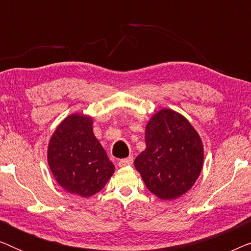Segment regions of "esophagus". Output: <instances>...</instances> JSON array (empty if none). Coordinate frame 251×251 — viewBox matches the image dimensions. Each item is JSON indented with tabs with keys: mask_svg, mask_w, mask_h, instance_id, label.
Listing matches in <instances>:
<instances>
[{
	"mask_svg": "<svg viewBox=\"0 0 251 251\" xmlns=\"http://www.w3.org/2000/svg\"><path fill=\"white\" fill-rule=\"evenodd\" d=\"M132 163H133V157H132V156H129V157H126V159H122V160H120L118 164H119V167L123 168V167L131 166Z\"/></svg>",
	"mask_w": 251,
	"mask_h": 251,
	"instance_id": "34e87169",
	"label": "esophagus"
}]
</instances>
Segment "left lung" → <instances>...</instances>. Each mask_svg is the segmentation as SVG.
<instances>
[{"mask_svg": "<svg viewBox=\"0 0 251 251\" xmlns=\"http://www.w3.org/2000/svg\"><path fill=\"white\" fill-rule=\"evenodd\" d=\"M145 143L135 168L151 193L175 200L190 191L204 160L201 137L191 122L174 109H160L147 122Z\"/></svg>", "mask_w": 251, "mask_h": 251, "instance_id": "8db88e82", "label": "left lung"}]
</instances>
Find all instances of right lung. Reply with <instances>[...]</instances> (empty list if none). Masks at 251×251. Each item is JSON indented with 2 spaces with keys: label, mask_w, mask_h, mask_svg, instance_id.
<instances>
[{
  "label": "right lung",
  "mask_w": 251,
  "mask_h": 251,
  "mask_svg": "<svg viewBox=\"0 0 251 251\" xmlns=\"http://www.w3.org/2000/svg\"><path fill=\"white\" fill-rule=\"evenodd\" d=\"M92 126V116L73 113L58 125L48 144V164L54 179L68 193L82 198L101 191L115 170Z\"/></svg>",
  "instance_id": "right-lung-1"
}]
</instances>
